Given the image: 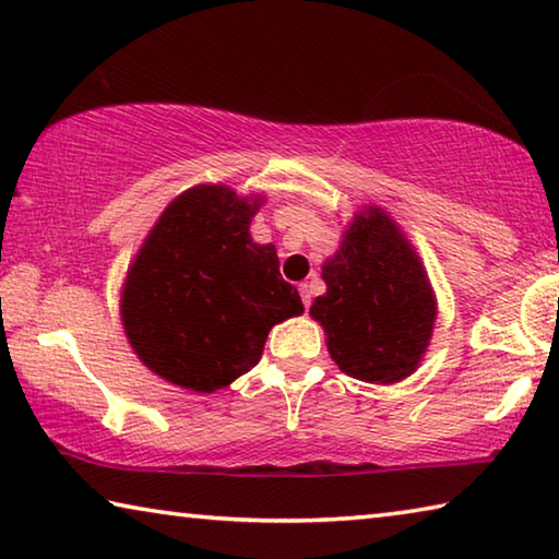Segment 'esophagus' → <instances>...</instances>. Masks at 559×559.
I'll return each mask as SVG.
<instances>
[{
	"label": "esophagus",
	"mask_w": 559,
	"mask_h": 559,
	"mask_svg": "<svg viewBox=\"0 0 559 559\" xmlns=\"http://www.w3.org/2000/svg\"><path fill=\"white\" fill-rule=\"evenodd\" d=\"M300 290V298H302V306L310 308V302H313V288H310V283H300L298 286Z\"/></svg>",
	"instance_id": "esophagus-1"
}]
</instances>
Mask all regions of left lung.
<instances>
[{"mask_svg":"<svg viewBox=\"0 0 559 559\" xmlns=\"http://www.w3.org/2000/svg\"><path fill=\"white\" fill-rule=\"evenodd\" d=\"M328 290L310 306L330 357L345 374L394 384L416 372L437 323V293L412 241L382 206L347 222L323 261Z\"/></svg>","mask_w":559,"mask_h":559,"instance_id":"8db88e82","label":"left lung"}]
</instances>
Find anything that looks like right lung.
<instances>
[{"mask_svg": "<svg viewBox=\"0 0 559 559\" xmlns=\"http://www.w3.org/2000/svg\"><path fill=\"white\" fill-rule=\"evenodd\" d=\"M263 194L194 185L165 206L120 290L126 337L150 372L194 394L259 365L269 330L302 313L273 243L251 239Z\"/></svg>", "mask_w": 559, "mask_h": 559, "instance_id": "obj_1", "label": "right lung"}]
</instances>
